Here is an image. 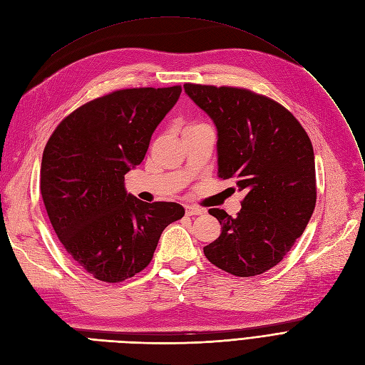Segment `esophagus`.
I'll return each instance as SVG.
<instances>
[{"mask_svg":"<svg viewBox=\"0 0 365 365\" xmlns=\"http://www.w3.org/2000/svg\"><path fill=\"white\" fill-rule=\"evenodd\" d=\"M204 210L199 208V207H193V205H185V215L187 216H199L202 215Z\"/></svg>","mask_w":365,"mask_h":365,"instance_id":"1","label":"esophagus"}]
</instances>
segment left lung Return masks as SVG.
Segmentation results:
<instances>
[{"label": "left lung", "mask_w": 365, "mask_h": 365, "mask_svg": "<svg viewBox=\"0 0 365 365\" xmlns=\"http://www.w3.org/2000/svg\"><path fill=\"white\" fill-rule=\"evenodd\" d=\"M217 127V175L245 190L235 217L211 208L222 225L204 247L211 264L240 278L270 270L290 252L316 207V165L302 125L274 99L243 87L184 84Z\"/></svg>", "instance_id": "8db88e82"}]
</instances>
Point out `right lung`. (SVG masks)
Listing matches in <instances>:
<instances>
[{"label": "right lung", "instance_id": "obj_1", "mask_svg": "<svg viewBox=\"0 0 365 365\" xmlns=\"http://www.w3.org/2000/svg\"><path fill=\"white\" fill-rule=\"evenodd\" d=\"M180 95L181 86H172L95 98L63 119L43 149L49 222L75 264L98 281L122 282L148 267L161 232L184 216L180 204H148L123 185Z\"/></svg>", "mask_w": 365, "mask_h": 365}]
</instances>
